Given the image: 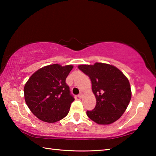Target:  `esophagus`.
<instances>
[{
  "label": "esophagus",
  "instance_id": "34e87169",
  "mask_svg": "<svg viewBox=\"0 0 156 156\" xmlns=\"http://www.w3.org/2000/svg\"><path fill=\"white\" fill-rule=\"evenodd\" d=\"M83 94L82 93V92H80V93L78 95V97L79 98H83Z\"/></svg>",
  "mask_w": 156,
  "mask_h": 156
}]
</instances>
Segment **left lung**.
Masks as SVG:
<instances>
[{
    "mask_svg": "<svg viewBox=\"0 0 156 156\" xmlns=\"http://www.w3.org/2000/svg\"><path fill=\"white\" fill-rule=\"evenodd\" d=\"M78 68L91 79L92 91L96 98V107L93 110L87 111V115L99 125L115 122L125 112L131 100V87L127 78L117 67L105 63L80 65Z\"/></svg>",
    "mask_w": 156,
    "mask_h": 156,
    "instance_id": "1",
    "label": "left lung"
}]
</instances>
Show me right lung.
Here are the masks:
<instances>
[{"mask_svg": "<svg viewBox=\"0 0 156 156\" xmlns=\"http://www.w3.org/2000/svg\"><path fill=\"white\" fill-rule=\"evenodd\" d=\"M72 65L45 66L31 75L24 87L26 104L38 119L53 123L64 118L74 98L65 83Z\"/></svg>", "mask_w": 156, "mask_h": 156, "instance_id": "add662e5", "label": "right lung"}]
</instances>
